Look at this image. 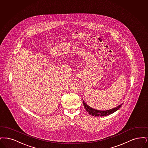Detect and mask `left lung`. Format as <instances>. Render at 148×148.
Masks as SVG:
<instances>
[{"label":"left lung","mask_w":148,"mask_h":148,"mask_svg":"<svg viewBox=\"0 0 148 148\" xmlns=\"http://www.w3.org/2000/svg\"><path fill=\"white\" fill-rule=\"evenodd\" d=\"M122 104H121V105L118 106L117 107L114 108L113 109L106 110H97V109H93V108H91L84 101V107L86 110V111L91 116H108L110 114L113 113L117 110L119 109L121 107V106H122Z\"/></svg>","instance_id":"8db88e82"}]
</instances>
